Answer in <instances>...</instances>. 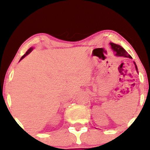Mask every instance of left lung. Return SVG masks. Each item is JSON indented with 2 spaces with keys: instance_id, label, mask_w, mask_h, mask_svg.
I'll return each mask as SVG.
<instances>
[{
  "instance_id": "1",
  "label": "left lung",
  "mask_w": 150,
  "mask_h": 150,
  "mask_svg": "<svg viewBox=\"0 0 150 150\" xmlns=\"http://www.w3.org/2000/svg\"><path fill=\"white\" fill-rule=\"evenodd\" d=\"M110 46L115 52V55L117 57H128V58L132 59V57L130 56V54H128V52H126V50H125L124 48H122L120 45L114 44V43H110ZM135 68H136V70L137 72H138V68H137V66L136 65L135 62H134Z\"/></svg>"
}]
</instances>
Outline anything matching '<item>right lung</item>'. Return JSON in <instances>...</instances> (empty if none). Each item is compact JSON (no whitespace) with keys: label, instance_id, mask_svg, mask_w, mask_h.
<instances>
[{"label":"right lung","instance_id":"right-lung-1","mask_svg":"<svg viewBox=\"0 0 150 150\" xmlns=\"http://www.w3.org/2000/svg\"><path fill=\"white\" fill-rule=\"evenodd\" d=\"M33 50V47H30V48L29 49H28V50L27 51H26V52L25 53V54H24L23 55V56H22V57H21V59H20V61H21L22 59H24V57H25L26 56V55H28V54H29V53H30V52H31V51H32Z\"/></svg>","mask_w":150,"mask_h":150}]
</instances>
